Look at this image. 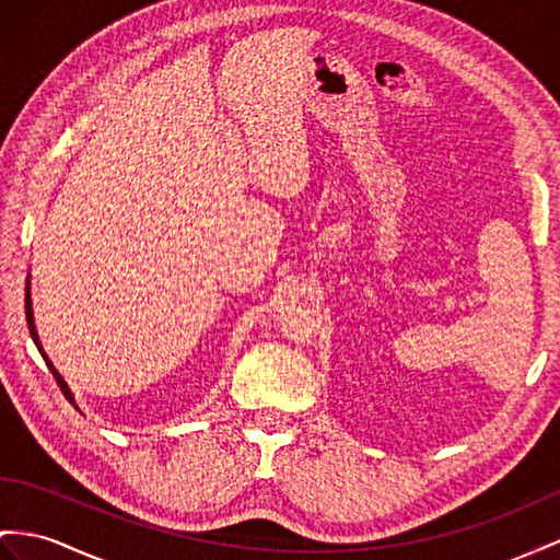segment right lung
Masks as SVG:
<instances>
[{
    "instance_id": "add662e5",
    "label": "right lung",
    "mask_w": 560,
    "mask_h": 560,
    "mask_svg": "<svg viewBox=\"0 0 560 560\" xmlns=\"http://www.w3.org/2000/svg\"><path fill=\"white\" fill-rule=\"evenodd\" d=\"M25 319H27V328H31V336H33V340H35V346H37V350H39V354H42V360L47 362V366H49V371L54 374V378H56V383L61 385V393L66 395V399L70 405H73L78 411H80V407L75 405V395L70 393V388H68V383L63 381V376L59 374V371H56V366L51 364V360L47 357V352H45V348H42V342H39V336H37V328H35V314H33V298H31V275H27V281H25Z\"/></svg>"
}]
</instances>
